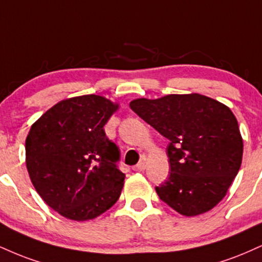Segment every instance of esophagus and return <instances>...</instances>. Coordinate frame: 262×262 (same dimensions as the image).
Here are the masks:
<instances>
[{"instance_id": "34e87169", "label": "esophagus", "mask_w": 262, "mask_h": 262, "mask_svg": "<svg viewBox=\"0 0 262 262\" xmlns=\"http://www.w3.org/2000/svg\"><path fill=\"white\" fill-rule=\"evenodd\" d=\"M133 169H134L135 172H143L144 169H145V162H144V161L139 162L137 166L133 167Z\"/></svg>"}]
</instances>
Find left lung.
<instances>
[{"mask_svg":"<svg viewBox=\"0 0 262 262\" xmlns=\"http://www.w3.org/2000/svg\"><path fill=\"white\" fill-rule=\"evenodd\" d=\"M169 140V173L160 199L183 216L207 212L226 196L243 159V138L228 106L200 94H171L129 103Z\"/></svg>","mask_w":262,"mask_h":262,"instance_id":"8db88e82","label":"left lung"}]
</instances>
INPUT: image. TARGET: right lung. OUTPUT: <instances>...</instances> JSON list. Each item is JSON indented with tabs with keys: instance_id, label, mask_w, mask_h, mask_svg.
<instances>
[{
	"instance_id": "add662e5",
	"label": "right lung",
	"mask_w": 262,
	"mask_h": 262,
	"mask_svg": "<svg viewBox=\"0 0 262 262\" xmlns=\"http://www.w3.org/2000/svg\"><path fill=\"white\" fill-rule=\"evenodd\" d=\"M119 108L100 95L62 100L31 125L25 163L42 200L72 221L102 215L121 195L125 174L103 127Z\"/></svg>"
}]
</instances>
